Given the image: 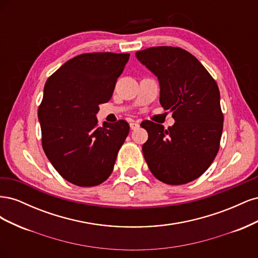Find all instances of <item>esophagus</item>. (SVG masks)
<instances>
[{
    "label": "esophagus",
    "mask_w": 258,
    "mask_h": 258,
    "mask_svg": "<svg viewBox=\"0 0 258 258\" xmlns=\"http://www.w3.org/2000/svg\"><path fill=\"white\" fill-rule=\"evenodd\" d=\"M139 127H140L139 122H137V121H132V122H130V128H131V130H136V129H138Z\"/></svg>",
    "instance_id": "esophagus-1"
}]
</instances>
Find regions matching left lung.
Listing matches in <instances>:
<instances>
[{"label": "left lung", "mask_w": 258, "mask_h": 258, "mask_svg": "<svg viewBox=\"0 0 258 258\" xmlns=\"http://www.w3.org/2000/svg\"><path fill=\"white\" fill-rule=\"evenodd\" d=\"M136 56L157 76L160 104L175 120L168 129L142 121L148 134L145 161L162 183H189L206 172L220 150L224 115L218 86L196 57L179 47L157 46Z\"/></svg>", "instance_id": "1"}]
</instances>
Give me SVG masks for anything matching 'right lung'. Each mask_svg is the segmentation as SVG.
<instances>
[{"instance_id": "obj_1", "label": "right lung", "mask_w": 258, "mask_h": 258, "mask_svg": "<svg viewBox=\"0 0 258 258\" xmlns=\"http://www.w3.org/2000/svg\"><path fill=\"white\" fill-rule=\"evenodd\" d=\"M129 53H82L67 61L47 80L37 116L42 146L57 172L81 187L103 183L129 134L118 120L99 127V104L112 98Z\"/></svg>"}]
</instances>
